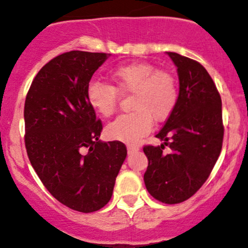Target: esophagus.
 <instances>
[{
	"label": "esophagus",
	"mask_w": 248,
	"mask_h": 248,
	"mask_svg": "<svg viewBox=\"0 0 248 248\" xmlns=\"http://www.w3.org/2000/svg\"><path fill=\"white\" fill-rule=\"evenodd\" d=\"M127 149H128V153H134V152H138L139 147L138 146H130V144H128Z\"/></svg>",
	"instance_id": "esophagus-1"
}]
</instances>
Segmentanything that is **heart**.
Masks as SVG:
<instances>
[{"instance_id": "obj_1", "label": "heart", "mask_w": 248, "mask_h": 248, "mask_svg": "<svg viewBox=\"0 0 248 248\" xmlns=\"http://www.w3.org/2000/svg\"><path fill=\"white\" fill-rule=\"evenodd\" d=\"M112 85L92 80L87 85L86 98L91 107L102 116L114 114L119 93H132L133 112L122 114L107 126L110 139L136 143L150 130L153 120L164 121L177 104L178 86L170 71L157 70L149 62H132L109 73Z\"/></svg>"}]
</instances>
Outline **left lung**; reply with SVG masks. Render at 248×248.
Wrapping results in <instances>:
<instances>
[{"mask_svg": "<svg viewBox=\"0 0 248 248\" xmlns=\"http://www.w3.org/2000/svg\"><path fill=\"white\" fill-rule=\"evenodd\" d=\"M177 66V104L156 134L163 144L144 146V184L154 198L178 204L192 197L209 178L224 138L221 98L205 67L191 58L168 52ZM170 152H163L165 146Z\"/></svg>", "mask_w": 248, "mask_h": 248, "instance_id": "obj_1", "label": "left lung"}]
</instances>
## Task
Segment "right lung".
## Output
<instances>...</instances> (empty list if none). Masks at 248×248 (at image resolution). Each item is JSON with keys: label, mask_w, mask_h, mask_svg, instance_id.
Segmentation results:
<instances>
[{"label": "right lung", "mask_w": 248, "mask_h": 248, "mask_svg": "<svg viewBox=\"0 0 248 248\" xmlns=\"http://www.w3.org/2000/svg\"><path fill=\"white\" fill-rule=\"evenodd\" d=\"M108 55L70 51L45 64L28 91L24 142L31 166L65 206L90 213L109 202L127 156L120 141L99 140L102 122L86 98Z\"/></svg>", "instance_id": "add662e5"}]
</instances>
